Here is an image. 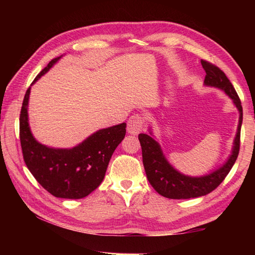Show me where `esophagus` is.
Listing matches in <instances>:
<instances>
[{
    "instance_id": "obj_1",
    "label": "esophagus",
    "mask_w": 255,
    "mask_h": 255,
    "mask_svg": "<svg viewBox=\"0 0 255 255\" xmlns=\"http://www.w3.org/2000/svg\"><path fill=\"white\" fill-rule=\"evenodd\" d=\"M144 124V118L140 114H133L129 117L127 123V131L131 134H138L142 130Z\"/></svg>"
}]
</instances>
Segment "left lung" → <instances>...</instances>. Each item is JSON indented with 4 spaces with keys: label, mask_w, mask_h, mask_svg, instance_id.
<instances>
[{
    "label": "left lung",
    "mask_w": 255,
    "mask_h": 255,
    "mask_svg": "<svg viewBox=\"0 0 255 255\" xmlns=\"http://www.w3.org/2000/svg\"><path fill=\"white\" fill-rule=\"evenodd\" d=\"M200 62H202V66L206 72L204 81L205 84L224 90L225 93L232 99L236 107L240 112L234 150H232V154L228 161L219 170L205 176L191 177L181 174L180 172H177L174 167L170 165L162 153L159 143L152 137L145 133H140L138 138L140 144H141L142 162L148 181L156 192L166 198L188 199L204 196V195L213 192L228 175L238 158V154H239L242 124L241 101L234 85L231 84L223 70L206 60H202Z\"/></svg>",
    "instance_id": "8db88e82"
}]
</instances>
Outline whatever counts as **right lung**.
<instances>
[{
  "label": "right lung",
  "instance_id": "obj_1",
  "mask_svg": "<svg viewBox=\"0 0 255 255\" xmlns=\"http://www.w3.org/2000/svg\"><path fill=\"white\" fill-rule=\"evenodd\" d=\"M60 57L48 63L30 85L49 70ZM30 86L21 105L19 138L24 161L37 182L55 197L80 199L96 189L104 180L108 163L126 134V123L101 129L72 149H53L36 141L28 125Z\"/></svg>",
  "mask_w": 255,
  "mask_h": 255
}]
</instances>
